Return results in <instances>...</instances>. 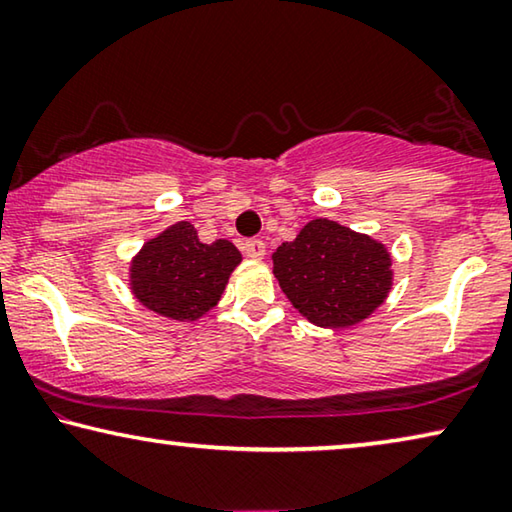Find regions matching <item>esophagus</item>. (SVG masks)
I'll use <instances>...</instances> for the list:
<instances>
[{
	"label": "esophagus",
	"mask_w": 512,
	"mask_h": 512,
	"mask_svg": "<svg viewBox=\"0 0 512 512\" xmlns=\"http://www.w3.org/2000/svg\"><path fill=\"white\" fill-rule=\"evenodd\" d=\"M243 253L253 259H262L266 255V243L262 239H248L243 243Z\"/></svg>",
	"instance_id": "esophagus-1"
}]
</instances>
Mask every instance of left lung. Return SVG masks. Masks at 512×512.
<instances>
[{"mask_svg": "<svg viewBox=\"0 0 512 512\" xmlns=\"http://www.w3.org/2000/svg\"><path fill=\"white\" fill-rule=\"evenodd\" d=\"M273 276L308 322L347 329L370 317L393 285L384 243L317 218L273 253Z\"/></svg>", "mask_w": 512, "mask_h": 512, "instance_id": "left-lung-1", "label": "left lung"}]
</instances>
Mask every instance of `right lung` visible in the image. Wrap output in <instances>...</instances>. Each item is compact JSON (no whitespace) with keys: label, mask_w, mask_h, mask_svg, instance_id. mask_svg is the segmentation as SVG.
Instances as JSON below:
<instances>
[{"label":"right lung","mask_w":512,"mask_h":512,"mask_svg":"<svg viewBox=\"0 0 512 512\" xmlns=\"http://www.w3.org/2000/svg\"><path fill=\"white\" fill-rule=\"evenodd\" d=\"M239 262L234 243H202L195 227L181 220L144 243L131 264V289L144 308L195 322L218 303Z\"/></svg>","instance_id":"1"}]
</instances>
